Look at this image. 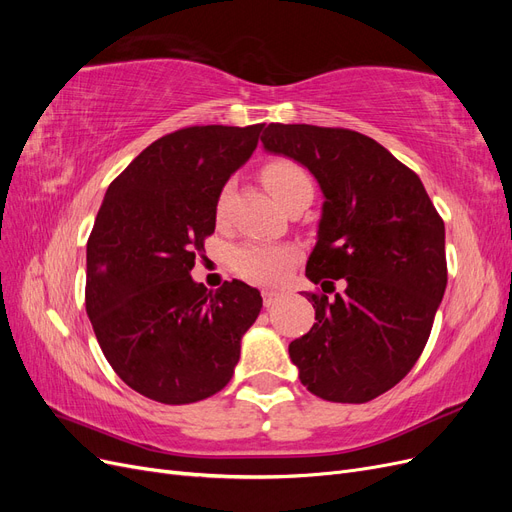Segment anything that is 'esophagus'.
<instances>
[{
  "mask_svg": "<svg viewBox=\"0 0 512 512\" xmlns=\"http://www.w3.org/2000/svg\"><path fill=\"white\" fill-rule=\"evenodd\" d=\"M280 299H282V294L277 290H271V288L262 290V303H265V307H273Z\"/></svg>",
  "mask_w": 512,
  "mask_h": 512,
  "instance_id": "34e87169",
  "label": "esophagus"
}]
</instances>
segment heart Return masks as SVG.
<instances>
[{"label": "heart", "instance_id": "heart-1", "mask_svg": "<svg viewBox=\"0 0 512 512\" xmlns=\"http://www.w3.org/2000/svg\"><path fill=\"white\" fill-rule=\"evenodd\" d=\"M262 179H265L267 188L282 205L288 203L294 194L312 190V183H309L305 170L299 164L288 160L269 162L262 168ZM232 192H235V181L230 179L222 185L218 198H215V220L218 222L226 220ZM294 258H297V254H294L292 247L286 245L247 243L232 254V269H235V273L241 275L243 280H250L256 284H273L277 280H282Z\"/></svg>", "mask_w": 512, "mask_h": 512}]
</instances>
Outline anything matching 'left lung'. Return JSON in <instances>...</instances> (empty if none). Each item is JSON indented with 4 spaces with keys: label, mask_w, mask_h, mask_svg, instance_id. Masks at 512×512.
I'll return each instance as SVG.
<instances>
[{
    "label": "left lung",
    "mask_w": 512,
    "mask_h": 512,
    "mask_svg": "<svg viewBox=\"0 0 512 512\" xmlns=\"http://www.w3.org/2000/svg\"><path fill=\"white\" fill-rule=\"evenodd\" d=\"M267 151L312 173L324 194L305 275L316 322L288 346L309 393L365 404L421 356L446 288L444 222L421 179L374 138L344 128L269 123ZM327 283L332 290L323 286Z\"/></svg>",
    "instance_id": "left-lung-1"
}]
</instances>
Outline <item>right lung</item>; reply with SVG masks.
Instances as JSON below:
<instances>
[{"label": "right lung", "mask_w": 512, "mask_h": 512, "mask_svg": "<svg viewBox=\"0 0 512 512\" xmlns=\"http://www.w3.org/2000/svg\"><path fill=\"white\" fill-rule=\"evenodd\" d=\"M256 126H192L151 143L108 185L87 241L85 307L130 389L168 406L222 391L262 297L243 282L192 280L215 230V198L258 145Z\"/></svg>", "instance_id": "right-lung-1"}]
</instances>
